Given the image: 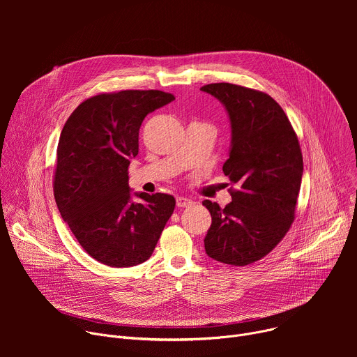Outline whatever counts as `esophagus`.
I'll use <instances>...</instances> for the list:
<instances>
[{"label":"esophagus","mask_w":357,"mask_h":357,"mask_svg":"<svg viewBox=\"0 0 357 357\" xmlns=\"http://www.w3.org/2000/svg\"><path fill=\"white\" fill-rule=\"evenodd\" d=\"M192 205H193V200H190L188 197H183V196L176 197V206L178 208H188V206H192Z\"/></svg>","instance_id":"34e87169"}]
</instances>
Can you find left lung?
<instances>
[{
	"label": "left lung",
	"mask_w": 357,
	"mask_h": 357,
	"mask_svg": "<svg viewBox=\"0 0 357 357\" xmlns=\"http://www.w3.org/2000/svg\"><path fill=\"white\" fill-rule=\"evenodd\" d=\"M225 106L231 145L223 172L231 202L203 200L212 225L206 254L223 264L259 261L284 238L295 219L303 161L298 137L277 101L259 90L212 83L200 87Z\"/></svg>",
	"instance_id": "1"
}]
</instances>
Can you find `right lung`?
<instances>
[{
	"label": "right lung",
	"mask_w": 357,
	"mask_h": 357,
	"mask_svg": "<svg viewBox=\"0 0 357 357\" xmlns=\"http://www.w3.org/2000/svg\"><path fill=\"white\" fill-rule=\"evenodd\" d=\"M172 100L161 90L101 93L80 103L61 132L58 209L83 250L109 267L146 261L174 213L172 195L141 192L135 202L128 186L144 119Z\"/></svg>",
	"instance_id": "obj_1"
}]
</instances>
